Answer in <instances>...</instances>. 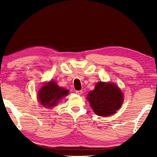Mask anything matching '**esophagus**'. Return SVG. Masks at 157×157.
<instances>
[{
    "label": "esophagus",
    "mask_w": 157,
    "mask_h": 157,
    "mask_svg": "<svg viewBox=\"0 0 157 157\" xmlns=\"http://www.w3.org/2000/svg\"><path fill=\"white\" fill-rule=\"evenodd\" d=\"M75 93L78 95H81L83 93V91L82 90H79V91H75Z\"/></svg>",
    "instance_id": "34e87169"
}]
</instances>
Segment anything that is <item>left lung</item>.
Returning a JSON list of instances; mask_svg holds the SVG:
<instances>
[{"mask_svg": "<svg viewBox=\"0 0 157 157\" xmlns=\"http://www.w3.org/2000/svg\"><path fill=\"white\" fill-rule=\"evenodd\" d=\"M87 99L97 115L109 116L120 109L123 95L116 84L100 82L95 85L94 90L89 92Z\"/></svg>", "mask_w": 157, "mask_h": 157, "instance_id": "1", "label": "left lung"}]
</instances>
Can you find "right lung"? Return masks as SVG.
<instances>
[{
  "label": "right lung",
  "instance_id": "1",
  "mask_svg": "<svg viewBox=\"0 0 157 157\" xmlns=\"http://www.w3.org/2000/svg\"><path fill=\"white\" fill-rule=\"evenodd\" d=\"M68 93V90L61 88L56 82L50 81L41 89L39 93V100L45 107H52Z\"/></svg>",
  "mask_w": 157,
  "mask_h": 157
}]
</instances>
